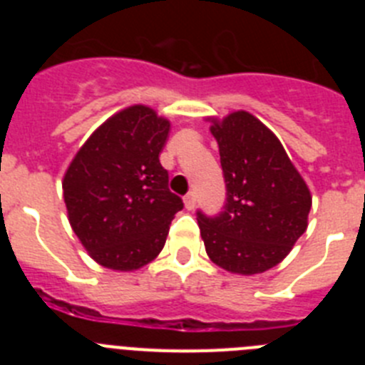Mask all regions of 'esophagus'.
<instances>
[{
	"instance_id": "obj_1",
	"label": "esophagus",
	"mask_w": 365,
	"mask_h": 365,
	"mask_svg": "<svg viewBox=\"0 0 365 365\" xmlns=\"http://www.w3.org/2000/svg\"><path fill=\"white\" fill-rule=\"evenodd\" d=\"M185 206L188 208V210H193V208H195V193H193V192L186 193V195H185Z\"/></svg>"
}]
</instances>
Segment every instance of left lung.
<instances>
[{"label":"left lung","mask_w":365,"mask_h":365,"mask_svg":"<svg viewBox=\"0 0 365 365\" xmlns=\"http://www.w3.org/2000/svg\"><path fill=\"white\" fill-rule=\"evenodd\" d=\"M227 201L214 217L197 212L215 265L252 276L272 269L307 230L311 192L278 137L247 111L212 120Z\"/></svg>","instance_id":"8db88e82"}]
</instances>
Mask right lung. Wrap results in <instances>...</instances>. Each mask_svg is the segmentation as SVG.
<instances>
[{"mask_svg":"<svg viewBox=\"0 0 365 365\" xmlns=\"http://www.w3.org/2000/svg\"><path fill=\"white\" fill-rule=\"evenodd\" d=\"M170 122L146 106L113 115L87 138L63 177L74 234L113 270H137L159 256L182 199L159 160Z\"/></svg>","mask_w":365,"mask_h":365,"instance_id":"add662e5","label":"right lung"}]
</instances>
